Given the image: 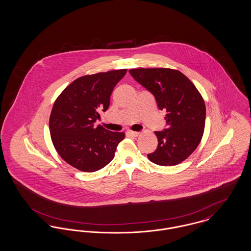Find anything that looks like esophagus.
<instances>
[{"label": "esophagus", "mask_w": 251, "mask_h": 251, "mask_svg": "<svg viewBox=\"0 0 251 251\" xmlns=\"http://www.w3.org/2000/svg\"><path fill=\"white\" fill-rule=\"evenodd\" d=\"M128 133L131 135V136H133V137H137L139 135L138 131H128Z\"/></svg>", "instance_id": "obj_1"}]
</instances>
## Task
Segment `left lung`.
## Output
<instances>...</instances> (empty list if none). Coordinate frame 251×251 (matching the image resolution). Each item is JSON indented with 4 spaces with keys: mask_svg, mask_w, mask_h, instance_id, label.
Instances as JSON below:
<instances>
[{
    "mask_svg": "<svg viewBox=\"0 0 251 251\" xmlns=\"http://www.w3.org/2000/svg\"><path fill=\"white\" fill-rule=\"evenodd\" d=\"M132 78L155 98L160 110H166L167 128L155 131L158 146L149 153L159 166H175L197 149L205 127L206 108L202 97L181 72L170 69H133Z\"/></svg>",
    "mask_w": 251,
    "mask_h": 251,
    "instance_id": "left-lung-1",
    "label": "left lung"
}]
</instances>
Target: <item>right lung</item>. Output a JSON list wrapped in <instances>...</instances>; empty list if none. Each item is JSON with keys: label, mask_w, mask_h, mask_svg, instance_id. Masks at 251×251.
Wrapping results in <instances>:
<instances>
[{"label": "right lung", "mask_w": 251, "mask_h": 251, "mask_svg": "<svg viewBox=\"0 0 251 251\" xmlns=\"http://www.w3.org/2000/svg\"><path fill=\"white\" fill-rule=\"evenodd\" d=\"M127 70L85 75L73 81L56 99L50 117L51 141L71 166L94 172L114 158L124 132L97 125L100 112L107 111L110 97Z\"/></svg>", "instance_id": "right-lung-1"}]
</instances>
